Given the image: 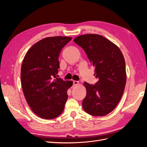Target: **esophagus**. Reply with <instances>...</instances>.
<instances>
[{
	"instance_id": "esophagus-1",
	"label": "esophagus",
	"mask_w": 147,
	"mask_h": 147,
	"mask_svg": "<svg viewBox=\"0 0 147 147\" xmlns=\"http://www.w3.org/2000/svg\"><path fill=\"white\" fill-rule=\"evenodd\" d=\"M73 84H74V85H77V84H78V82H77V81H74L73 82Z\"/></svg>"
}]
</instances>
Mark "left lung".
Instances as JSON below:
<instances>
[{
  "label": "left lung",
  "mask_w": 147,
  "mask_h": 147,
  "mask_svg": "<svg viewBox=\"0 0 147 147\" xmlns=\"http://www.w3.org/2000/svg\"><path fill=\"white\" fill-rule=\"evenodd\" d=\"M74 41L85 51L95 67L96 78H99L94 84L84 82L86 96L83 108L93 116H104L116 107L124 92L126 82L124 56L116 45L98 34L80 35Z\"/></svg>",
  "instance_id": "left-lung-1"
}]
</instances>
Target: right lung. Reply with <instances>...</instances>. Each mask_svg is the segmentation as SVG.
Instances as JSON below:
<instances>
[{
  "label": "right lung",
  "instance_id": "obj_1",
  "mask_svg": "<svg viewBox=\"0 0 147 147\" xmlns=\"http://www.w3.org/2000/svg\"><path fill=\"white\" fill-rule=\"evenodd\" d=\"M72 37H51L38 41L26 53L21 70L25 98L32 112L51 119L62 113L72 81L57 77L61 51Z\"/></svg>",
  "mask_w": 147,
  "mask_h": 147
}]
</instances>
